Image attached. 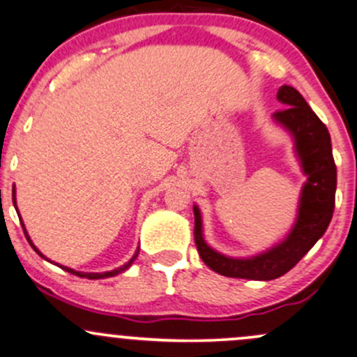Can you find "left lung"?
Returning <instances> with one entry per match:
<instances>
[{"instance_id":"left-lung-1","label":"left lung","mask_w":357,"mask_h":357,"mask_svg":"<svg viewBox=\"0 0 357 357\" xmlns=\"http://www.w3.org/2000/svg\"><path fill=\"white\" fill-rule=\"evenodd\" d=\"M278 100L284 109L274 119L293 134L294 149L301 162L306 178L303 185L298 218L289 235L271 250L250 257L233 259L213 250L202 236L201 211L194 206V240L199 255L206 266L226 278L271 281L284 275L306 255V252L324 236L335 206L337 168L333 162L331 134L327 126L310 109L305 98L293 86H281Z\"/></svg>"}]
</instances>
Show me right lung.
I'll return each mask as SVG.
<instances>
[{
  "instance_id": "right-lung-1",
  "label": "right lung",
  "mask_w": 357,
  "mask_h": 357,
  "mask_svg": "<svg viewBox=\"0 0 357 357\" xmlns=\"http://www.w3.org/2000/svg\"><path fill=\"white\" fill-rule=\"evenodd\" d=\"M13 204H15V209H17V201H15V187H13ZM22 226H24V223H22ZM24 231H25V236H26V240H29V243L32 245V248H33V250H36L37 254H39V255L42 257V259H45V257L42 255L39 250H37V247H36V245L32 243V240H30V236L26 235V229H25V228H24ZM137 254H139V248H137V250H136V254L132 255V259L129 260L128 264H124V266H121V267H119V269H114V271H109V272H78V271H73V269H70V267H64V266H59V267H61V269H63V271H66V272H71V274H75V275H79V278H86V279H105V278H112V275H117V274H121V272L128 271L129 267H131V264L134 262V260H136ZM45 260H49V259H45Z\"/></svg>"
}]
</instances>
